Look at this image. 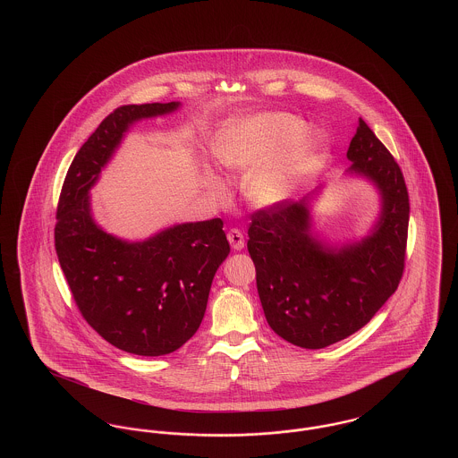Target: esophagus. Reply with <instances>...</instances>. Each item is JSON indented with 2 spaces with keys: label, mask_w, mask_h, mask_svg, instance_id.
<instances>
[{
  "label": "esophagus",
  "mask_w": 458,
  "mask_h": 458,
  "mask_svg": "<svg viewBox=\"0 0 458 458\" xmlns=\"http://www.w3.org/2000/svg\"><path fill=\"white\" fill-rule=\"evenodd\" d=\"M228 242H230V245H232V249L233 250H242L243 249V245H245V240H243V235H242V232L237 230V228H232L230 232H228Z\"/></svg>",
  "instance_id": "1"
}]
</instances>
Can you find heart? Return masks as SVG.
I'll list each match as a JSON object with an SVG mask.
<instances>
[{
  "label": "heart",
  "instance_id": "heart-1",
  "mask_svg": "<svg viewBox=\"0 0 458 458\" xmlns=\"http://www.w3.org/2000/svg\"><path fill=\"white\" fill-rule=\"evenodd\" d=\"M304 133V122L284 113L233 120L215 135L213 156L221 168L232 174H249L273 158L247 182V197L261 208H269L290 194L321 153L319 142H301ZM211 187L221 191L216 178H211Z\"/></svg>",
  "mask_w": 458,
  "mask_h": 458
}]
</instances>
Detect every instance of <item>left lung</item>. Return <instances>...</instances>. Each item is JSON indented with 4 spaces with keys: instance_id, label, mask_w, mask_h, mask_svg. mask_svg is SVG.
Here are the masks:
<instances>
[{
    "instance_id": "1",
    "label": "left lung",
    "mask_w": 458,
    "mask_h": 458,
    "mask_svg": "<svg viewBox=\"0 0 458 458\" xmlns=\"http://www.w3.org/2000/svg\"><path fill=\"white\" fill-rule=\"evenodd\" d=\"M347 157L350 174L370 180L383 200L366 239L344 247L316 239L305 199L282 200L250 216L247 249L266 321L302 349H325L366 327L405 267L411 206L398 163L362 118Z\"/></svg>"
}]
</instances>
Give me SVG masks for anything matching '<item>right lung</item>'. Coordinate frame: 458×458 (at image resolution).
I'll return each mask as SVG.
<instances>
[{"instance_id":"right-lung-1","label":"right lung","mask_w":458,"mask_h":458,"mask_svg":"<svg viewBox=\"0 0 458 458\" xmlns=\"http://www.w3.org/2000/svg\"><path fill=\"white\" fill-rule=\"evenodd\" d=\"M178 106L109 113L75 154L56 209L55 247L81 314L113 347L146 357L180 349L200 327L215 273L230 254L223 221L182 223L127 242L96 225L89 191L133 122Z\"/></svg>"}]
</instances>
